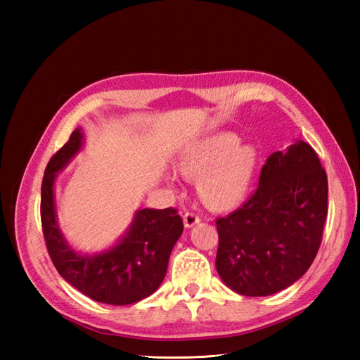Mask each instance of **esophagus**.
<instances>
[{
	"label": "esophagus",
	"instance_id": "34e87169",
	"mask_svg": "<svg viewBox=\"0 0 360 360\" xmlns=\"http://www.w3.org/2000/svg\"><path fill=\"white\" fill-rule=\"evenodd\" d=\"M182 219H184V226L187 227V229H190V227H193L195 224H198L201 221V218L196 215V213H193V212H186L184 213V217H182Z\"/></svg>",
	"mask_w": 360,
	"mask_h": 360
}]
</instances>
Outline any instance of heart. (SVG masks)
Listing matches in <instances>:
<instances>
[{"instance_id":"1","label":"heart","mask_w":360,"mask_h":360,"mask_svg":"<svg viewBox=\"0 0 360 360\" xmlns=\"http://www.w3.org/2000/svg\"><path fill=\"white\" fill-rule=\"evenodd\" d=\"M240 142L233 133H219L193 143L179 159L181 173L200 179L201 200L213 210L233 209L249 193L258 151L254 145Z\"/></svg>"}]
</instances>
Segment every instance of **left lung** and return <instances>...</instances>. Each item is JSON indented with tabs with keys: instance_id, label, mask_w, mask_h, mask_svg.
Returning <instances> with one entry per match:
<instances>
[{
	"instance_id": "8db88e82",
	"label": "left lung",
	"mask_w": 360,
	"mask_h": 360,
	"mask_svg": "<svg viewBox=\"0 0 360 360\" xmlns=\"http://www.w3.org/2000/svg\"><path fill=\"white\" fill-rule=\"evenodd\" d=\"M328 215V179L316 151L295 141L267 158L255 193L217 219V271L248 297L272 295L314 262Z\"/></svg>"
}]
</instances>
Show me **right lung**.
Wrapping results in <instances>:
<instances>
[{
  "instance_id": "obj_1",
  "label": "right lung",
  "mask_w": 360,
  "mask_h": 360,
  "mask_svg": "<svg viewBox=\"0 0 360 360\" xmlns=\"http://www.w3.org/2000/svg\"><path fill=\"white\" fill-rule=\"evenodd\" d=\"M85 136L75 128L70 141L49 160L41 182V226L49 257L58 274L96 302L131 304L151 295L162 283L168 258L184 231L174 209L136 210L119 241L97 254H82L68 244L57 223L53 187L58 172L82 150Z\"/></svg>"
}]
</instances>
